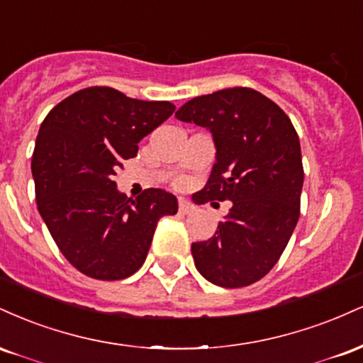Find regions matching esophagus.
<instances>
[{"mask_svg": "<svg viewBox=\"0 0 363 363\" xmlns=\"http://www.w3.org/2000/svg\"><path fill=\"white\" fill-rule=\"evenodd\" d=\"M194 208H193V205H191L189 201H187L186 198H181L179 199V211H181L182 215H189L191 211H193Z\"/></svg>", "mask_w": 363, "mask_h": 363, "instance_id": "1", "label": "esophagus"}]
</instances>
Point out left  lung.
Wrapping results in <instances>:
<instances>
[{"mask_svg":"<svg viewBox=\"0 0 363 363\" xmlns=\"http://www.w3.org/2000/svg\"><path fill=\"white\" fill-rule=\"evenodd\" d=\"M210 129L216 162L199 203L232 201L215 235L193 242L196 269L223 289L261 280L280 259L301 215V141L289 116L257 90L194 97L176 112Z\"/></svg>","mask_w":363,"mask_h":363,"instance_id":"8db88e82","label":"left lung"}]
</instances>
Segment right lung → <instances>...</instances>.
<instances>
[{
    "label": "right lung",
    "mask_w": 363,
    "mask_h": 363,
    "mask_svg": "<svg viewBox=\"0 0 363 363\" xmlns=\"http://www.w3.org/2000/svg\"><path fill=\"white\" fill-rule=\"evenodd\" d=\"M174 111L167 101L89 86L40 124L32 155L37 208L62 256L86 277H131L147 259L158 220L177 213V198L167 191L150 187L131 199L112 181Z\"/></svg>",
    "instance_id": "1"
}]
</instances>
